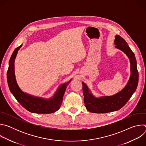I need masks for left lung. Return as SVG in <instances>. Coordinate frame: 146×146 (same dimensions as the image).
I'll use <instances>...</instances> for the list:
<instances>
[{
	"instance_id": "1",
	"label": "left lung",
	"mask_w": 146,
	"mask_h": 146,
	"mask_svg": "<svg viewBox=\"0 0 146 146\" xmlns=\"http://www.w3.org/2000/svg\"><path fill=\"white\" fill-rule=\"evenodd\" d=\"M115 47L122 51L128 56L131 64V76L128 83L121 91L113 96L95 97L88 87L82 82V91L84 102L88 111L94 113H106L118 110L129 100L135 92L139 81V73L136 60L126 41L119 35H116L114 40Z\"/></svg>"
}]
</instances>
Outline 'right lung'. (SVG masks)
<instances>
[{
    "label": "right lung",
    "instance_id": "obj_1",
    "mask_svg": "<svg viewBox=\"0 0 146 146\" xmlns=\"http://www.w3.org/2000/svg\"><path fill=\"white\" fill-rule=\"evenodd\" d=\"M22 44L15 49L9 60L7 80L10 92L23 107L29 111L37 114H50L58 110L62 103L63 96L67 86L71 81L62 84L58 88L54 95L50 99L34 96L24 92L19 87L15 79L14 61Z\"/></svg>",
    "mask_w": 146,
    "mask_h": 146
}]
</instances>
